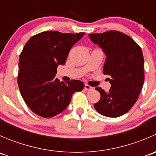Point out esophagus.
Listing matches in <instances>:
<instances>
[{
  "instance_id": "34e87169",
  "label": "esophagus",
  "mask_w": 156,
  "mask_h": 156,
  "mask_svg": "<svg viewBox=\"0 0 156 156\" xmlns=\"http://www.w3.org/2000/svg\"><path fill=\"white\" fill-rule=\"evenodd\" d=\"M84 89L87 90H94V87H90V86H89L88 84H85V85H84Z\"/></svg>"
}]
</instances>
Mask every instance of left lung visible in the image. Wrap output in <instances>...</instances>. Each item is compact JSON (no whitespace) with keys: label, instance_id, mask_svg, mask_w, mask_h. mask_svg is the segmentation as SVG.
Masks as SVG:
<instances>
[{"label":"left lung","instance_id":"8db88e82","mask_svg":"<svg viewBox=\"0 0 156 156\" xmlns=\"http://www.w3.org/2000/svg\"><path fill=\"white\" fill-rule=\"evenodd\" d=\"M89 37L106 54L103 73L109 75L111 84L107 93L96 87L101 97L94 108L106 117H119L135 104L144 85L142 50L131 37L118 31L90 34Z\"/></svg>","mask_w":156,"mask_h":156}]
</instances>
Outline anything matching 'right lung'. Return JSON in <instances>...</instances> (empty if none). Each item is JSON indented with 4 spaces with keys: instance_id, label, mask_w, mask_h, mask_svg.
Masks as SVG:
<instances>
[{
    "instance_id": "right-lung-1",
    "label": "right lung",
    "mask_w": 156,
    "mask_h": 156,
    "mask_svg": "<svg viewBox=\"0 0 156 156\" xmlns=\"http://www.w3.org/2000/svg\"><path fill=\"white\" fill-rule=\"evenodd\" d=\"M84 34L43 31L26 44L19 60L18 85L33 112L44 118L56 115L67 108L74 93L84 89L82 81L63 82L55 76L58 66L65 64L70 49Z\"/></svg>"
}]
</instances>
